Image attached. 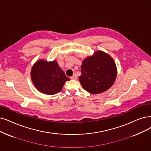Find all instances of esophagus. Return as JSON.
<instances>
[{
    "mask_svg": "<svg viewBox=\"0 0 151 151\" xmlns=\"http://www.w3.org/2000/svg\"><path fill=\"white\" fill-rule=\"evenodd\" d=\"M70 79H73V80H76L77 79V76L76 74H74L72 77H70Z\"/></svg>",
    "mask_w": 151,
    "mask_h": 151,
    "instance_id": "esophagus-1",
    "label": "esophagus"
}]
</instances>
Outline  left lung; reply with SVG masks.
I'll return each mask as SVG.
<instances>
[{
  "label": "left lung",
  "mask_w": 151,
  "mask_h": 151,
  "mask_svg": "<svg viewBox=\"0 0 151 151\" xmlns=\"http://www.w3.org/2000/svg\"><path fill=\"white\" fill-rule=\"evenodd\" d=\"M116 75L113 59L106 53L98 51L93 56L83 60L79 79L86 91L98 94L106 91L113 86Z\"/></svg>",
  "instance_id": "1"
}]
</instances>
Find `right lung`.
<instances>
[{"mask_svg": "<svg viewBox=\"0 0 151 151\" xmlns=\"http://www.w3.org/2000/svg\"><path fill=\"white\" fill-rule=\"evenodd\" d=\"M31 77L36 88L47 95L60 92L64 83L70 80L56 61L47 62L44 60H40L33 65Z\"/></svg>", "mask_w": 151, "mask_h": 151, "instance_id": "right-lung-1", "label": "right lung"}]
</instances>
